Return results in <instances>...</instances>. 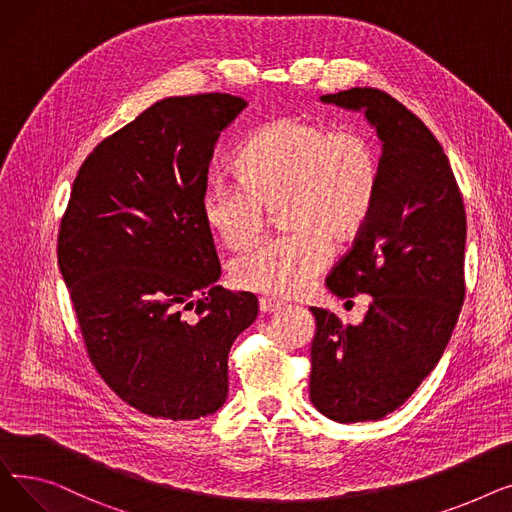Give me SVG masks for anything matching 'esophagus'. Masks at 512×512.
Here are the masks:
<instances>
[{
	"label": "esophagus",
	"instance_id": "obj_1",
	"mask_svg": "<svg viewBox=\"0 0 512 512\" xmlns=\"http://www.w3.org/2000/svg\"><path fill=\"white\" fill-rule=\"evenodd\" d=\"M259 309H261V313H274V311H280V309H282V303L261 297V299H259Z\"/></svg>",
	"mask_w": 512,
	"mask_h": 512
}]
</instances>
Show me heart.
Returning a JSON list of instances; mask_svg holds the SVG:
<instances>
[{"label": "heart", "mask_w": 512, "mask_h": 512, "mask_svg": "<svg viewBox=\"0 0 512 512\" xmlns=\"http://www.w3.org/2000/svg\"><path fill=\"white\" fill-rule=\"evenodd\" d=\"M380 186V161L361 130L301 116L263 126L238 159V178L209 180L203 222L228 249L259 236L265 207L280 199L286 234L263 240L230 267L232 282L265 297L301 294L330 261V236L361 230Z\"/></svg>", "instance_id": "heart-1"}]
</instances>
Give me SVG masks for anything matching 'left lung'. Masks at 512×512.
I'll return each mask as SVG.
<instances>
[{
	"mask_svg": "<svg viewBox=\"0 0 512 512\" xmlns=\"http://www.w3.org/2000/svg\"><path fill=\"white\" fill-rule=\"evenodd\" d=\"M319 101L363 112L382 159L369 218L326 280L334 297L369 294L371 303L359 326L311 307L309 396L332 421H378L432 373L459 319L465 207L442 145L394 97L355 87Z\"/></svg>",
	"mask_w": 512,
	"mask_h": 512,
	"instance_id": "8db88e82",
	"label": "left lung"
}]
</instances>
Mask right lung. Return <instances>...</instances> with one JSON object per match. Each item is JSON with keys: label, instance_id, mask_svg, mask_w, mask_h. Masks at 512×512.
<instances>
[{"label": "right lung", "instance_id": "add662e5", "mask_svg": "<svg viewBox=\"0 0 512 512\" xmlns=\"http://www.w3.org/2000/svg\"><path fill=\"white\" fill-rule=\"evenodd\" d=\"M247 101L166 97L80 166L58 265L105 384L151 417H207L228 398V353L257 319L251 292L224 290L201 215L209 161ZM195 308L188 322L183 311Z\"/></svg>", "mask_w": 512, "mask_h": 512}]
</instances>
